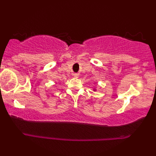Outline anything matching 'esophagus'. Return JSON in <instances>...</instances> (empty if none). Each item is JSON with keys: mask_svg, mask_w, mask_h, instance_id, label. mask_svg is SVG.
I'll list each match as a JSON object with an SVG mask.
<instances>
[{"mask_svg": "<svg viewBox=\"0 0 156 156\" xmlns=\"http://www.w3.org/2000/svg\"><path fill=\"white\" fill-rule=\"evenodd\" d=\"M73 75H74V77H76V78H77L78 76H79V74H77V73H74V74H73Z\"/></svg>", "mask_w": 156, "mask_h": 156, "instance_id": "34e87169", "label": "esophagus"}]
</instances>
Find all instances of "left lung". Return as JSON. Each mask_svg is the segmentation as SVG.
<instances>
[{
  "label": "left lung",
  "mask_w": 156,
  "mask_h": 156,
  "mask_svg": "<svg viewBox=\"0 0 156 156\" xmlns=\"http://www.w3.org/2000/svg\"><path fill=\"white\" fill-rule=\"evenodd\" d=\"M93 91H97V89H95V88L93 89Z\"/></svg>",
  "instance_id": "left-lung-1"
}]
</instances>
